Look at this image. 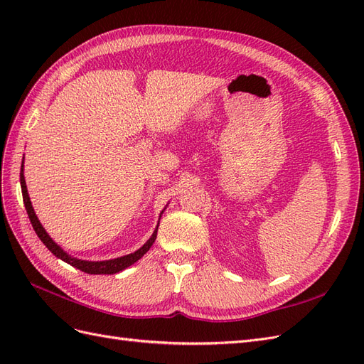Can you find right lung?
I'll return each mask as SVG.
<instances>
[{"instance_id": "right-lung-1", "label": "right lung", "mask_w": 364, "mask_h": 364, "mask_svg": "<svg viewBox=\"0 0 364 364\" xmlns=\"http://www.w3.org/2000/svg\"><path fill=\"white\" fill-rule=\"evenodd\" d=\"M23 167H24V165H21V173H19L21 190H23V199H24V205H26V209H27V214H28V218H30V222H31V226H33V229H35V232L38 234V237L41 238L42 243L48 247V250L53 253V255L60 258L65 262L71 264L73 267L79 269V270H82L85 273H90V274H114V273H118L121 270L127 269L129 266H132V264L136 262L139 258L144 257V253L151 247L153 243H155L156 234H158V228L155 229V232L151 234V237L147 240V243L144 246H142L141 249H138L134 253H129V255L119 257V258H115V259H107V261H83V259L73 258L60 246H58L56 243H54V241L51 240V237L46 232V229L42 228L41 222H39L36 214H35V209H33L31 202H30V197H28V193H27V185H26V179H24V168Z\"/></svg>"}]
</instances>
